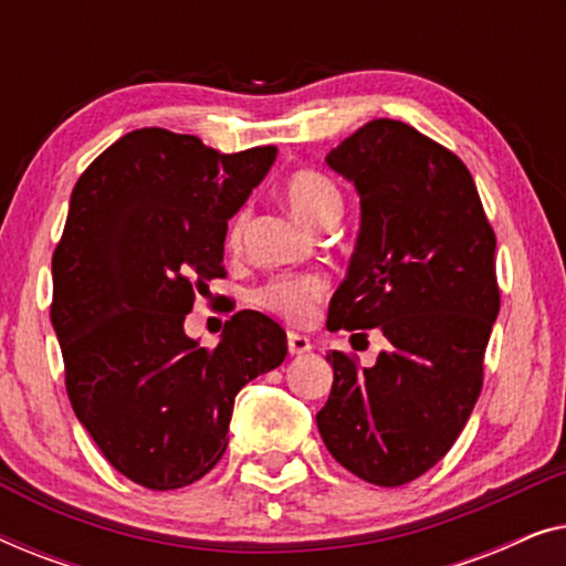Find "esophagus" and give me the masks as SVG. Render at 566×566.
<instances>
[{"label":"esophagus","mask_w":566,"mask_h":566,"mask_svg":"<svg viewBox=\"0 0 566 566\" xmlns=\"http://www.w3.org/2000/svg\"><path fill=\"white\" fill-rule=\"evenodd\" d=\"M312 350V339L306 335H298V332H289V353L291 355H304Z\"/></svg>","instance_id":"esophagus-1"}]
</instances>
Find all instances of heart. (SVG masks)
I'll use <instances>...</instances> for the list:
<instances>
[{
	"label": "heart",
	"mask_w": 566,
	"mask_h": 566,
	"mask_svg": "<svg viewBox=\"0 0 566 566\" xmlns=\"http://www.w3.org/2000/svg\"><path fill=\"white\" fill-rule=\"evenodd\" d=\"M283 200L291 208V213L308 227L324 229L329 221H337L343 213V192L327 175L314 172V169H298L283 185ZM247 227V211H239L229 223L227 239L231 247L242 242ZM327 283L324 277L306 275H281L275 281L262 285L254 293V301L268 312L281 314L289 322H306L312 316L316 301L324 296Z\"/></svg>",
	"instance_id": "1"
}]
</instances>
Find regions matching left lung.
<instances>
[{
  "label": "left lung",
  "instance_id": "obj_1",
  "mask_svg": "<svg viewBox=\"0 0 566 566\" xmlns=\"http://www.w3.org/2000/svg\"><path fill=\"white\" fill-rule=\"evenodd\" d=\"M327 165L360 198L327 329L378 327L389 347L370 368L327 355L335 381L316 428L355 476L399 486L451 451L482 391L500 312L497 242L467 165L407 123H366Z\"/></svg>",
  "mask_w": 566,
  "mask_h": 566
}]
</instances>
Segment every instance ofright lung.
<instances>
[{"label":"right lung","mask_w":566,"mask_h":566,"mask_svg":"<svg viewBox=\"0 0 566 566\" xmlns=\"http://www.w3.org/2000/svg\"><path fill=\"white\" fill-rule=\"evenodd\" d=\"M275 146L219 154L138 128L76 180L53 252L51 322L76 420L123 476L180 490L227 451L234 397L277 368L285 332L237 312L213 350L185 335L196 291L223 277L227 223L265 180Z\"/></svg>","instance_id":"obj_1"}]
</instances>
